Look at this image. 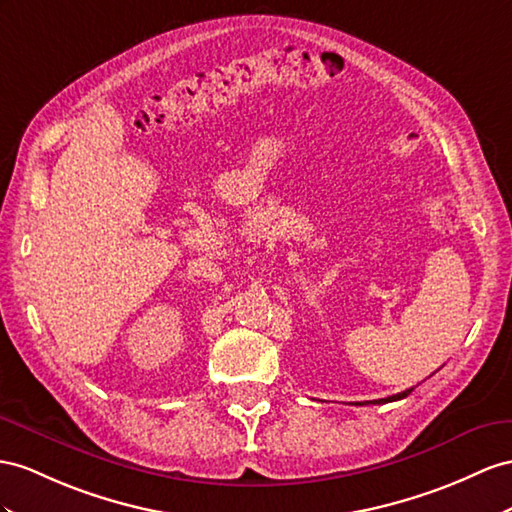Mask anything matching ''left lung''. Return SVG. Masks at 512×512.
Segmentation results:
<instances>
[{
    "label": "left lung",
    "instance_id": "left-lung-1",
    "mask_svg": "<svg viewBox=\"0 0 512 512\" xmlns=\"http://www.w3.org/2000/svg\"><path fill=\"white\" fill-rule=\"evenodd\" d=\"M413 391V387L411 389H406V391H402V393H396V396H389V398H381V400H370V402H363V404H385V402H396V400H402V398H406L409 396V393ZM361 404V402H359Z\"/></svg>",
    "mask_w": 512,
    "mask_h": 512
}]
</instances>
